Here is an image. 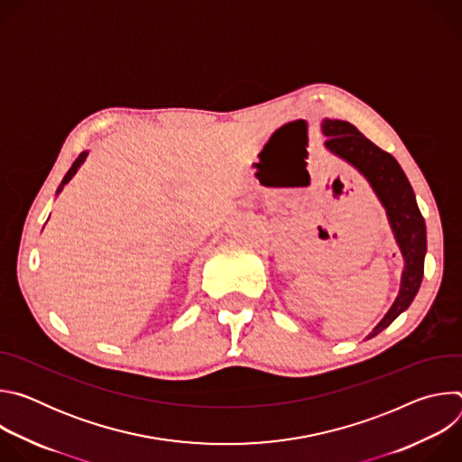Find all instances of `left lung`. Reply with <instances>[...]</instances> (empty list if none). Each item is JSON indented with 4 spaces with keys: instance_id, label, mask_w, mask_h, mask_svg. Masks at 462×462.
I'll return each instance as SVG.
<instances>
[{
    "instance_id": "left-lung-1",
    "label": "left lung",
    "mask_w": 462,
    "mask_h": 462,
    "mask_svg": "<svg viewBox=\"0 0 462 462\" xmlns=\"http://www.w3.org/2000/svg\"><path fill=\"white\" fill-rule=\"evenodd\" d=\"M321 134L327 137L325 148L338 159L351 164L371 186L376 199L385 210L389 228L404 257L401 289L385 316L367 335L365 340L382 333L415 300L426 257V223L417 207L413 188L393 155L374 146L360 131L346 120H321Z\"/></svg>"
}]
</instances>
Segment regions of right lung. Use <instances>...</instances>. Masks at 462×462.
<instances>
[{
    "mask_svg": "<svg viewBox=\"0 0 462 462\" xmlns=\"http://www.w3.org/2000/svg\"><path fill=\"white\" fill-rule=\"evenodd\" d=\"M88 155H89V152H82L80 155H79V159L73 162V166L69 168V171L68 173H65V177L61 179V182H60V186H58V189H56V195H60V191L63 189V186L65 184H68L75 175H77V171L80 170V166L86 162V159H88Z\"/></svg>",
    "mask_w": 462,
    "mask_h": 462,
    "instance_id": "add662e5",
    "label": "right lung"
}]
</instances>
